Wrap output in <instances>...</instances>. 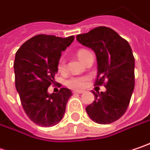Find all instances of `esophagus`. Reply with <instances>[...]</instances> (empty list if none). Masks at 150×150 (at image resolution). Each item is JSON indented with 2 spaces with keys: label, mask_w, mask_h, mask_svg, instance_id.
<instances>
[{
  "label": "esophagus",
  "mask_w": 150,
  "mask_h": 150,
  "mask_svg": "<svg viewBox=\"0 0 150 150\" xmlns=\"http://www.w3.org/2000/svg\"><path fill=\"white\" fill-rule=\"evenodd\" d=\"M73 93H79V94H81V93H83L84 91H83V90H75V91H73Z\"/></svg>",
  "instance_id": "obj_1"
}]
</instances>
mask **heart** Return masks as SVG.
I'll list each match as a JSON object with an SVG mask.
<instances>
[{
  "mask_svg": "<svg viewBox=\"0 0 150 150\" xmlns=\"http://www.w3.org/2000/svg\"><path fill=\"white\" fill-rule=\"evenodd\" d=\"M92 53L90 51L88 50H86V49H80L77 51V57L78 58L82 61L84 63L85 59L86 56L88 54ZM65 69H66V62H65V59L64 57H61L58 62H57V70L61 73L64 72L65 71ZM87 81V77H85V76H81V77H72L70 78L69 81H68V86L70 87V88H73V89H77V88H81V87H83L86 84Z\"/></svg>",
  "mask_w": 150,
  "mask_h": 150,
  "instance_id": "b5f03b06",
  "label": "heart"
}]
</instances>
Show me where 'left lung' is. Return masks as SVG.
Returning <instances> with one entry per match:
<instances>
[{
  "label": "left lung",
  "instance_id": "obj_1",
  "mask_svg": "<svg viewBox=\"0 0 150 150\" xmlns=\"http://www.w3.org/2000/svg\"><path fill=\"white\" fill-rule=\"evenodd\" d=\"M76 40L96 54L98 75L95 85L105 83L106 91L93 93L95 99L86 108L89 117L98 124H110L127 111L135 86V60L127 41L112 29L98 27L81 34Z\"/></svg>",
  "mask_w": 150,
  "mask_h": 150
}]
</instances>
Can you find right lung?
<instances>
[{
  "instance_id": "right-lung-1",
  "label": "right lung",
  "mask_w": 150,
  "mask_h": 150,
  "mask_svg": "<svg viewBox=\"0 0 150 150\" xmlns=\"http://www.w3.org/2000/svg\"><path fill=\"white\" fill-rule=\"evenodd\" d=\"M74 35L67 38L38 35L24 42L15 55V86L28 117L40 127H52L63 119L72 93L61 88L49 93L54 84L57 62L61 53L73 42Z\"/></svg>"
}]
</instances>
